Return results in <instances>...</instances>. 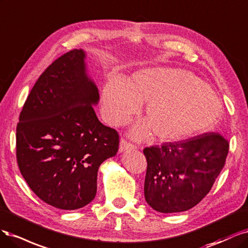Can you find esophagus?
<instances>
[{
  "mask_svg": "<svg viewBox=\"0 0 248 248\" xmlns=\"http://www.w3.org/2000/svg\"><path fill=\"white\" fill-rule=\"evenodd\" d=\"M131 149H136V146L125 141L124 139H121V141H119V148H118L119 153H123V151L131 150Z\"/></svg>",
  "mask_w": 248,
  "mask_h": 248,
  "instance_id": "1",
  "label": "esophagus"
}]
</instances>
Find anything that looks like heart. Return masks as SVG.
<instances>
[{
	"label": "heart",
	"mask_w": 248,
	"mask_h": 248,
	"mask_svg": "<svg viewBox=\"0 0 248 248\" xmlns=\"http://www.w3.org/2000/svg\"><path fill=\"white\" fill-rule=\"evenodd\" d=\"M146 104L144 122L135 124L130 136L142 140L153 134L161 142H175L209 131L221 115V104L211 87L188 71L153 68L137 72L127 84L111 78L101 92L105 121L122 125Z\"/></svg>",
	"instance_id": "1"
}]
</instances>
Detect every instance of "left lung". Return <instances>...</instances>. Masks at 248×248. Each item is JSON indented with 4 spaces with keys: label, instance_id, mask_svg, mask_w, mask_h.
Instances as JSON below:
<instances>
[{
    "label": "left lung",
    "instance_id": "1",
    "mask_svg": "<svg viewBox=\"0 0 248 248\" xmlns=\"http://www.w3.org/2000/svg\"><path fill=\"white\" fill-rule=\"evenodd\" d=\"M229 143L218 133H205L162 146L146 147L144 197L162 213L193 208L209 193L226 163Z\"/></svg>",
    "mask_w": 248,
    "mask_h": 248
}]
</instances>
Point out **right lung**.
<instances>
[{"instance_id":"add662e5","label":"right lung","mask_w":248,"mask_h":248,"mask_svg":"<svg viewBox=\"0 0 248 248\" xmlns=\"http://www.w3.org/2000/svg\"><path fill=\"white\" fill-rule=\"evenodd\" d=\"M85 59L74 49L54 61L31 89L16 127L22 177L42 201L62 210L93 201L99 167L119 144L117 132L95 115L99 90Z\"/></svg>"}]
</instances>
